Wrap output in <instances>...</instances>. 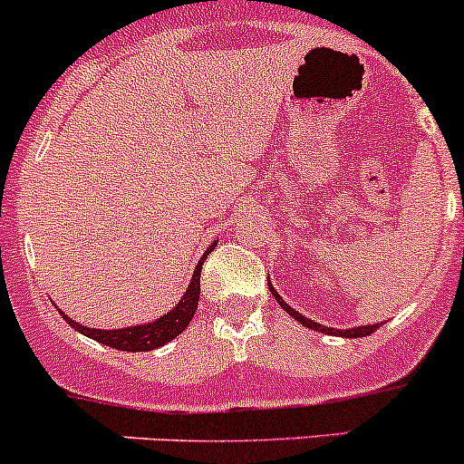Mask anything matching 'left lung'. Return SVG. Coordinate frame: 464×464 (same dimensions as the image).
<instances>
[{
    "label": "left lung",
    "mask_w": 464,
    "mask_h": 464,
    "mask_svg": "<svg viewBox=\"0 0 464 464\" xmlns=\"http://www.w3.org/2000/svg\"><path fill=\"white\" fill-rule=\"evenodd\" d=\"M269 292L274 294V298H276V301H278V305L283 307V310L287 312V314H292L294 319H296V321H301L303 325H305V327H310V330H319V332H325V334H334V336H348V339H353V336H354V339H359V336H368V334H372V332H375L377 327L382 325V323H377V325H362V327H350V330H334V327H323V325H319V323H314V321H312V319H305V316H303V314H298V312L294 310V307H289L287 303H285L283 298L278 296V292H276V289H274V285H271V283H269Z\"/></svg>",
    "instance_id": "left-lung-1"
}]
</instances>
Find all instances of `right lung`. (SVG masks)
<instances>
[{
    "instance_id": "obj_1",
    "label": "right lung",
    "mask_w": 464,
    "mask_h": 464,
    "mask_svg": "<svg viewBox=\"0 0 464 464\" xmlns=\"http://www.w3.org/2000/svg\"><path fill=\"white\" fill-rule=\"evenodd\" d=\"M215 249V242L206 249V254L199 258L198 266L193 271V278H190L188 289H186L184 298L168 312L166 316L161 319H154L152 323H143V325H134V327H123V330H96V327H87L81 325V323H73L69 319L64 312L60 314L64 316V321L78 330L81 334L89 336V339L98 341L102 345H110V348L123 350V353H148V350L159 348V345L168 343L175 336H179L181 332L188 327L190 319L198 312V301H199V276H202V265L204 260L208 258L210 251Z\"/></svg>"
}]
</instances>
